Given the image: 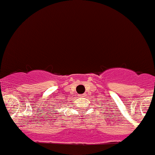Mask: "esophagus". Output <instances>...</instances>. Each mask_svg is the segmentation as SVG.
I'll use <instances>...</instances> for the list:
<instances>
[{
    "mask_svg": "<svg viewBox=\"0 0 155 155\" xmlns=\"http://www.w3.org/2000/svg\"><path fill=\"white\" fill-rule=\"evenodd\" d=\"M85 94H81V95H79V97H85Z\"/></svg>",
    "mask_w": 155,
    "mask_h": 155,
    "instance_id": "obj_1",
    "label": "esophagus"
}]
</instances>
